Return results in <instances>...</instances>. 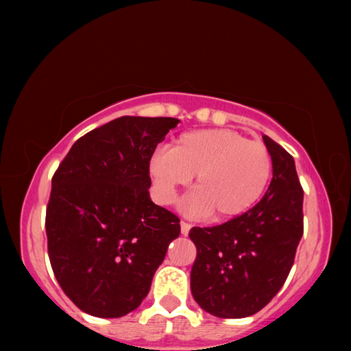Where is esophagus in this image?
<instances>
[{"instance_id":"1","label":"esophagus","mask_w":351,"mask_h":351,"mask_svg":"<svg viewBox=\"0 0 351 351\" xmlns=\"http://www.w3.org/2000/svg\"><path fill=\"white\" fill-rule=\"evenodd\" d=\"M190 228H192V224L187 223V221H181V234L182 235H187Z\"/></svg>"}]
</instances>
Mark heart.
<instances>
[{"instance_id":"obj_1","label":"heart","mask_w":351,"mask_h":351,"mask_svg":"<svg viewBox=\"0 0 351 351\" xmlns=\"http://www.w3.org/2000/svg\"><path fill=\"white\" fill-rule=\"evenodd\" d=\"M159 203L171 204L195 175L197 190L184 209L195 215L215 210L228 219L247 212L263 195L272 173L271 153L234 130H197L181 134L148 164Z\"/></svg>"}]
</instances>
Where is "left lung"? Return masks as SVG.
Returning a JSON list of instances; mask_svg holds the SVG:
<instances>
[{
  "instance_id": "8db88e82",
  "label": "left lung",
  "mask_w": 351,
  "mask_h": 351,
  "mask_svg": "<svg viewBox=\"0 0 351 351\" xmlns=\"http://www.w3.org/2000/svg\"><path fill=\"white\" fill-rule=\"evenodd\" d=\"M272 159V181L252 209L212 228H192L197 258L190 272L193 299L223 319L258 313L293 268L304 235V189L294 158L263 134Z\"/></svg>"
}]
</instances>
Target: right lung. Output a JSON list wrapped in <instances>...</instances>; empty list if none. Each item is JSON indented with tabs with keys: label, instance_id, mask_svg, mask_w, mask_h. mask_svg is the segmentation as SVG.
Wrapping results in <instances>:
<instances>
[{
	"label": "right lung",
	"instance_id": "obj_1",
	"mask_svg": "<svg viewBox=\"0 0 351 351\" xmlns=\"http://www.w3.org/2000/svg\"><path fill=\"white\" fill-rule=\"evenodd\" d=\"M175 117L122 116L74 142L52 176L47 254L63 293L96 317L145 299L180 218L150 199L148 164Z\"/></svg>",
	"mask_w": 351,
	"mask_h": 351
}]
</instances>
